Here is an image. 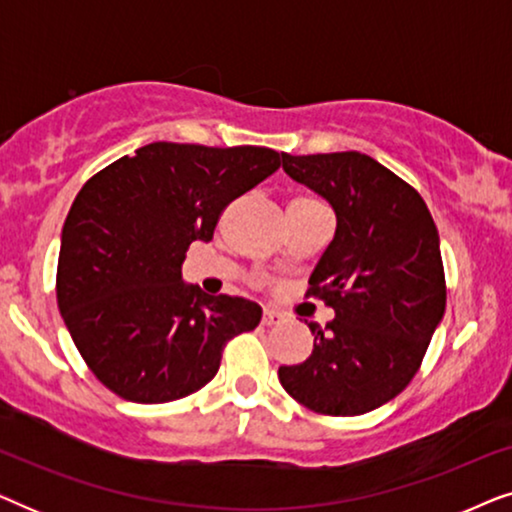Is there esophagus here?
I'll return each mask as SVG.
<instances>
[{
	"label": "esophagus",
	"instance_id": "esophagus-1",
	"mask_svg": "<svg viewBox=\"0 0 512 512\" xmlns=\"http://www.w3.org/2000/svg\"><path fill=\"white\" fill-rule=\"evenodd\" d=\"M284 321V314L277 310H265L263 312V326H279Z\"/></svg>",
	"mask_w": 512,
	"mask_h": 512
}]
</instances>
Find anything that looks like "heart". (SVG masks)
<instances>
[{"instance_id":"obj_1","label":"heart","mask_w":512,"mask_h":512,"mask_svg":"<svg viewBox=\"0 0 512 512\" xmlns=\"http://www.w3.org/2000/svg\"><path fill=\"white\" fill-rule=\"evenodd\" d=\"M293 202H312V198H296Z\"/></svg>"}]
</instances>
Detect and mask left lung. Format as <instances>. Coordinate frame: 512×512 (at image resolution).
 Listing matches in <instances>:
<instances>
[{"label":"left lung","instance_id":"8db88e82","mask_svg":"<svg viewBox=\"0 0 512 512\" xmlns=\"http://www.w3.org/2000/svg\"><path fill=\"white\" fill-rule=\"evenodd\" d=\"M282 167L335 212V235L310 291L335 319L307 324L314 349L279 382L321 415L354 417L401 394L445 314V272L429 207L415 188L359 151L291 156Z\"/></svg>","mask_w":512,"mask_h":512}]
</instances>
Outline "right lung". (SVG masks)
I'll list each match as a JSON object with an SVG mask.
<instances>
[{
    "label": "right lung",
    "instance_id": "1",
    "mask_svg": "<svg viewBox=\"0 0 512 512\" xmlns=\"http://www.w3.org/2000/svg\"><path fill=\"white\" fill-rule=\"evenodd\" d=\"M279 165L265 146L153 142L86 181L62 226L58 307L104 387L132 403L177 401L212 380L233 335L258 326L261 305L207 296L181 263Z\"/></svg>",
    "mask_w": 512,
    "mask_h": 512
}]
</instances>
